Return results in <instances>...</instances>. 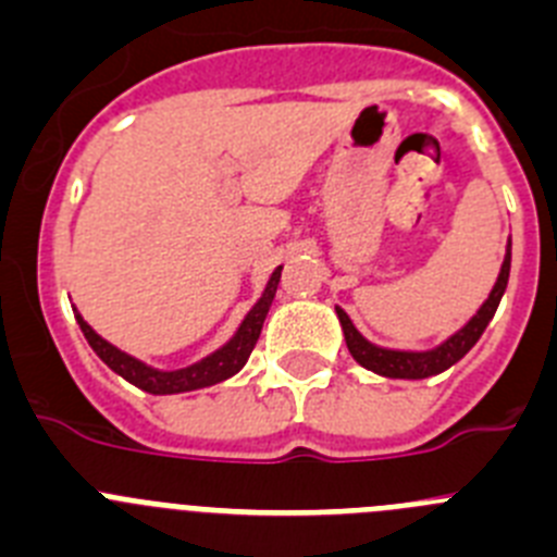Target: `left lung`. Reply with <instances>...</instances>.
Wrapping results in <instances>:
<instances>
[{
	"label": "left lung",
	"mask_w": 557,
	"mask_h": 557,
	"mask_svg": "<svg viewBox=\"0 0 557 557\" xmlns=\"http://www.w3.org/2000/svg\"><path fill=\"white\" fill-rule=\"evenodd\" d=\"M508 274H510V238L508 247H505L503 267H499L497 283L491 288V294L485 297V302L480 305L478 313L458 330V333L449 335L447 341H441L438 347L433 349H388L377 347L372 341L366 338L358 327L352 324V319L347 315V310L335 305V315H338L341 330H344V341H347V349L355 360H358L363 369L380 374V377L391 380H424L433 377V374L447 372L449 366L458 363L469 349L474 347L483 335V330L488 327V322L494 319L499 308V299H503L505 288H508Z\"/></svg>",
	"instance_id": "8db88e82"
}]
</instances>
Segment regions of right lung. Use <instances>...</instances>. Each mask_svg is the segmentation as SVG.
Masks as SVG:
<instances>
[{
  "mask_svg": "<svg viewBox=\"0 0 557 557\" xmlns=\"http://www.w3.org/2000/svg\"><path fill=\"white\" fill-rule=\"evenodd\" d=\"M280 272H283V267L274 269L267 288L260 294V299L249 308V313L244 315L242 324H238V330H235L233 338H230L227 344H222L219 349L205 355L197 363L180 366V369H154V366L144 363V360H138L135 355L124 352V349H119L116 344L104 341L91 324L85 322L77 308H74V319H77L79 330H83L85 341L91 344L94 352H97L119 377L133 383L135 388L147 391V394H160V397H163V394H183V391L208 388V385L222 383V380L233 377V374H238L244 369L249 352H252V347L258 344L260 327H263V319H267L269 308H272L274 294H277Z\"/></svg>",
  "mask_w": 557,
  "mask_h": 557,
  "instance_id": "obj_1",
  "label": "right lung"
}]
</instances>
